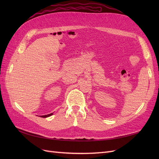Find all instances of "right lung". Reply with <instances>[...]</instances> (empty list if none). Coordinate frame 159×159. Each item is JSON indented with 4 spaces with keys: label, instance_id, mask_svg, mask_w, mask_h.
Masks as SVG:
<instances>
[{
    "label": "right lung",
    "instance_id": "obj_1",
    "mask_svg": "<svg viewBox=\"0 0 159 159\" xmlns=\"http://www.w3.org/2000/svg\"><path fill=\"white\" fill-rule=\"evenodd\" d=\"M53 115V113H50V114H48V115H42V116H40L41 117H44V118H46V117H48L50 116H52V115Z\"/></svg>",
    "mask_w": 159,
    "mask_h": 159
}]
</instances>
